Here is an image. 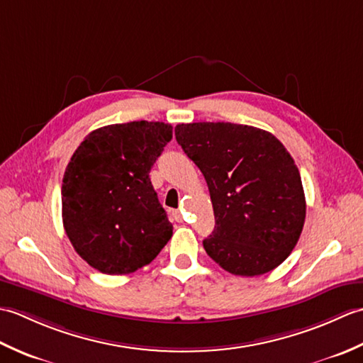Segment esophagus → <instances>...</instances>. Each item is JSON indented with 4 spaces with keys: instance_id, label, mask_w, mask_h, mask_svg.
I'll list each match as a JSON object with an SVG mask.
<instances>
[{
    "instance_id": "obj_1",
    "label": "esophagus",
    "mask_w": 363,
    "mask_h": 363,
    "mask_svg": "<svg viewBox=\"0 0 363 363\" xmlns=\"http://www.w3.org/2000/svg\"><path fill=\"white\" fill-rule=\"evenodd\" d=\"M173 215H174V220H176V221H182V215H181V212H177V211H176Z\"/></svg>"
}]
</instances>
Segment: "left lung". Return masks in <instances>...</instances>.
I'll return each mask as SVG.
<instances>
[{
    "label": "left lung",
    "instance_id": "8db88e82",
    "mask_svg": "<svg viewBox=\"0 0 363 363\" xmlns=\"http://www.w3.org/2000/svg\"><path fill=\"white\" fill-rule=\"evenodd\" d=\"M174 134L209 187L215 229L206 252L235 276L279 267L306 220L299 169L285 146L264 129L223 121L182 123Z\"/></svg>",
    "mask_w": 363,
    "mask_h": 363
}]
</instances>
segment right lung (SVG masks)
Returning <instances> with one entry per match:
<instances>
[{"label":"right lung","instance_id":"add662e5","mask_svg":"<svg viewBox=\"0 0 363 363\" xmlns=\"http://www.w3.org/2000/svg\"><path fill=\"white\" fill-rule=\"evenodd\" d=\"M162 121H130L91 130L68 162L62 220L76 252L104 274L148 265L173 235L150 172L172 140Z\"/></svg>","mask_w":363,"mask_h":363}]
</instances>
